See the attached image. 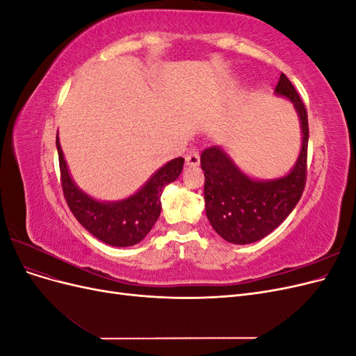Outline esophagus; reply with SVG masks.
<instances>
[{"label":"esophagus","mask_w":356,"mask_h":356,"mask_svg":"<svg viewBox=\"0 0 356 356\" xmlns=\"http://www.w3.org/2000/svg\"><path fill=\"white\" fill-rule=\"evenodd\" d=\"M186 165L187 166H199L200 165V154L197 152H191L186 156Z\"/></svg>","instance_id":"esophagus-1"}]
</instances>
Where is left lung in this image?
<instances>
[{"mask_svg": "<svg viewBox=\"0 0 356 356\" xmlns=\"http://www.w3.org/2000/svg\"><path fill=\"white\" fill-rule=\"evenodd\" d=\"M275 93L294 104L303 134L300 156L289 174L276 179H254L243 174L221 147L215 145L200 156L207 217L213 230L230 243L246 245L266 238L296 208L306 186L309 143L306 106L285 74H281Z\"/></svg>", "mask_w": 356, "mask_h": 356, "instance_id": "left-lung-1", "label": "left lung"}]
</instances>
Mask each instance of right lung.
Masks as SVG:
<instances>
[{
	"instance_id": "obj_1",
	"label": "right lung",
	"mask_w": 356,
	"mask_h": 356,
	"mask_svg": "<svg viewBox=\"0 0 356 356\" xmlns=\"http://www.w3.org/2000/svg\"><path fill=\"white\" fill-rule=\"evenodd\" d=\"M56 147L63 196L74 217L96 239L120 248L141 242L153 229L161 211V193L179 177L184 166V159L177 157L161 166L131 197L117 202H99L86 195L72 181L58 135Z\"/></svg>"
}]
</instances>
